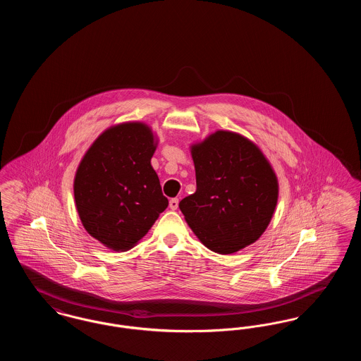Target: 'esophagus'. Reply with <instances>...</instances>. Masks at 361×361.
Instances as JSON below:
<instances>
[{"instance_id": "34e87169", "label": "esophagus", "mask_w": 361, "mask_h": 361, "mask_svg": "<svg viewBox=\"0 0 361 361\" xmlns=\"http://www.w3.org/2000/svg\"><path fill=\"white\" fill-rule=\"evenodd\" d=\"M169 207H171V209H177L178 208V199L177 197H174V199H171L169 200Z\"/></svg>"}]
</instances>
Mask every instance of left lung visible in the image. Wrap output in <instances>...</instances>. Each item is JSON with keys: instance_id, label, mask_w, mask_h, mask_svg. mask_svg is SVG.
Listing matches in <instances>:
<instances>
[{"instance_id": "1", "label": "left lung", "mask_w": 361, "mask_h": 361, "mask_svg": "<svg viewBox=\"0 0 361 361\" xmlns=\"http://www.w3.org/2000/svg\"><path fill=\"white\" fill-rule=\"evenodd\" d=\"M196 192L180 202L200 242L219 255L252 245L271 222L279 196L275 172L257 146L231 131H216L190 146Z\"/></svg>"}]
</instances>
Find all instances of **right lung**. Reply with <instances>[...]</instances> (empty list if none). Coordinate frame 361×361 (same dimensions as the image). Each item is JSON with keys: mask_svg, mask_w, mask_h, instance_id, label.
Masks as SVG:
<instances>
[{"mask_svg": "<svg viewBox=\"0 0 361 361\" xmlns=\"http://www.w3.org/2000/svg\"><path fill=\"white\" fill-rule=\"evenodd\" d=\"M157 142L149 126L128 121L105 130L74 178V199L86 231L115 252L131 249L169 204L150 161Z\"/></svg>", "mask_w": 361, "mask_h": 361, "instance_id": "1", "label": "right lung"}]
</instances>
